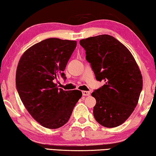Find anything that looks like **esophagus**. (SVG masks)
<instances>
[{
    "instance_id": "obj_1",
    "label": "esophagus",
    "mask_w": 156,
    "mask_h": 156,
    "mask_svg": "<svg viewBox=\"0 0 156 156\" xmlns=\"http://www.w3.org/2000/svg\"><path fill=\"white\" fill-rule=\"evenodd\" d=\"M90 94V92L89 91H82V95L84 96V97H87V96H89Z\"/></svg>"
}]
</instances>
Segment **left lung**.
Instances as JSON below:
<instances>
[{
    "label": "left lung",
    "instance_id": "8db88e82",
    "mask_svg": "<svg viewBox=\"0 0 156 156\" xmlns=\"http://www.w3.org/2000/svg\"><path fill=\"white\" fill-rule=\"evenodd\" d=\"M86 51L97 80L105 84L91 93L97 103L93 114L101 126L114 128L124 122L135 109L143 88L140 69L130 51L108 35L80 41Z\"/></svg>",
    "mask_w": 156,
    "mask_h": 156
}]
</instances>
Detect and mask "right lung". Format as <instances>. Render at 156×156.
Segmentation results:
<instances>
[{
    "label": "right lung",
    "instance_id": "1",
    "mask_svg": "<svg viewBox=\"0 0 156 156\" xmlns=\"http://www.w3.org/2000/svg\"><path fill=\"white\" fill-rule=\"evenodd\" d=\"M73 40L48 38L23 53L16 70V89L33 118L47 129L62 126L69 120L82 93L58 89L54 80L64 73L76 48Z\"/></svg>",
    "mask_w": 156,
    "mask_h": 156
}]
</instances>
